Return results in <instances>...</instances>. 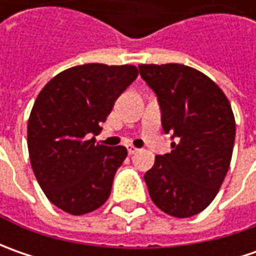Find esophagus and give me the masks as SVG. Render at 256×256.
Wrapping results in <instances>:
<instances>
[{"mask_svg":"<svg viewBox=\"0 0 256 256\" xmlns=\"http://www.w3.org/2000/svg\"><path fill=\"white\" fill-rule=\"evenodd\" d=\"M126 150H128V154H130V155H132V154H135L136 151H138V148H135V146H132V145H128V146H126Z\"/></svg>","mask_w":256,"mask_h":256,"instance_id":"1","label":"esophagus"}]
</instances>
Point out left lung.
<instances>
[{
	"instance_id": "obj_1",
	"label": "left lung",
	"mask_w": 256,
	"mask_h": 256,
	"mask_svg": "<svg viewBox=\"0 0 256 256\" xmlns=\"http://www.w3.org/2000/svg\"><path fill=\"white\" fill-rule=\"evenodd\" d=\"M140 74L158 96L164 132L172 151L156 155L144 175L152 202L175 218L204 211L230 170L235 118L222 90L201 71L182 64H141Z\"/></svg>"
}]
</instances>
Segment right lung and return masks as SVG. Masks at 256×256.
Masks as SVG:
<instances>
[{"instance_id":"add662e5","label":"right lung","mask_w":256,"mask_h":256,"mask_svg":"<svg viewBox=\"0 0 256 256\" xmlns=\"http://www.w3.org/2000/svg\"><path fill=\"white\" fill-rule=\"evenodd\" d=\"M138 76L134 65L68 68L38 94L28 120V152L46 198L71 215L98 210L110 198L125 146L95 144L116 98Z\"/></svg>"}]
</instances>
